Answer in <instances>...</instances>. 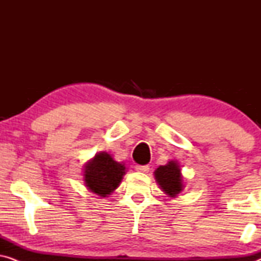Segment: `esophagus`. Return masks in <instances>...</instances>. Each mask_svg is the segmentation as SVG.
I'll use <instances>...</instances> for the list:
<instances>
[{
	"mask_svg": "<svg viewBox=\"0 0 261 261\" xmlns=\"http://www.w3.org/2000/svg\"><path fill=\"white\" fill-rule=\"evenodd\" d=\"M135 170H137L138 172L147 173L149 171V166L148 165H137V166H135Z\"/></svg>",
	"mask_w": 261,
	"mask_h": 261,
	"instance_id": "1",
	"label": "esophagus"
}]
</instances>
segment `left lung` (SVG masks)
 Segmentation results:
<instances>
[{"label": "left lung", "instance_id": "8db88e82", "mask_svg": "<svg viewBox=\"0 0 261 261\" xmlns=\"http://www.w3.org/2000/svg\"><path fill=\"white\" fill-rule=\"evenodd\" d=\"M154 177L156 181H158V184L160 185V189L165 194L169 195L170 197H174V196L183 190L181 173L177 163L170 162L166 165L159 166L155 170Z\"/></svg>", "mask_w": 261, "mask_h": 261}]
</instances>
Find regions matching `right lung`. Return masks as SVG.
<instances>
[{
    "instance_id": "1",
    "label": "right lung",
    "mask_w": 261,
    "mask_h": 261,
    "mask_svg": "<svg viewBox=\"0 0 261 261\" xmlns=\"http://www.w3.org/2000/svg\"><path fill=\"white\" fill-rule=\"evenodd\" d=\"M126 167L115 162L107 152L98 153L84 170L85 184L92 192L106 197L119 187Z\"/></svg>"
}]
</instances>
